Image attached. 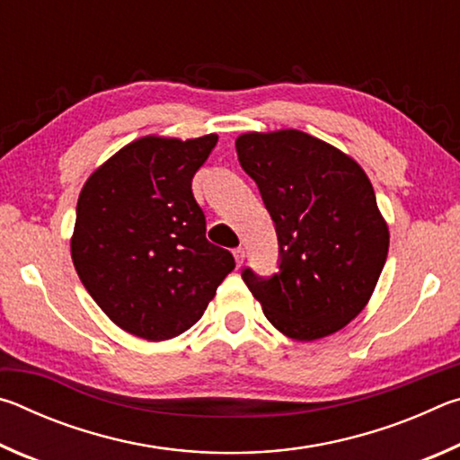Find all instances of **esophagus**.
<instances>
[{"label":"esophagus","instance_id":"34e87169","mask_svg":"<svg viewBox=\"0 0 460 460\" xmlns=\"http://www.w3.org/2000/svg\"><path fill=\"white\" fill-rule=\"evenodd\" d=\"M233 255H235L237 266H241V263H243V260H245V249L243 247H235V249H233Z\"/></svg>","mask_w":460,"mask_h":460}]
</instances>
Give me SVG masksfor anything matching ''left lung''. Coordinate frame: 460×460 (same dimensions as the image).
Masks as SVG:
<instances>
[{
  "mask_svg": "<svg viewBox=\"0 0 460 460\" xmlns=\"http://www.w3.org/2000/svg\"><path fill=\"white\" fill-rule=\"evenodd\" d=\"M235 147L279 245L274 276L245 268L241 278L286 337H329L367 305L387 258L389 231L369 178L347 154L298 129L249 131Z\"/></svg>",
  "mask_w": 460,
  "mask_h": 460,
  "instance_id": "1",
  "label": "left lung"
}]
</instances>
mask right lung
I'll return each instance as SVG.
<instances>
[{
    "label": "right lung",
    "instance_id": "obj_1",
    "mask_svg": "<svg viewBox=\"0 0 460 460\" xmlns=\"http://www.w3.org/2000/svg\"><path fill=\"white\" fill-rule=\"evenodd\" d=\"M217 139L139 137L99 166L79 194L76 274L99 308L139 339L189 331L235 268L227 249L205 237V213L192 194V176Z\"/></svg>",
    "mask_w": 460,
    "mask_h": 460
}]
</instances>
